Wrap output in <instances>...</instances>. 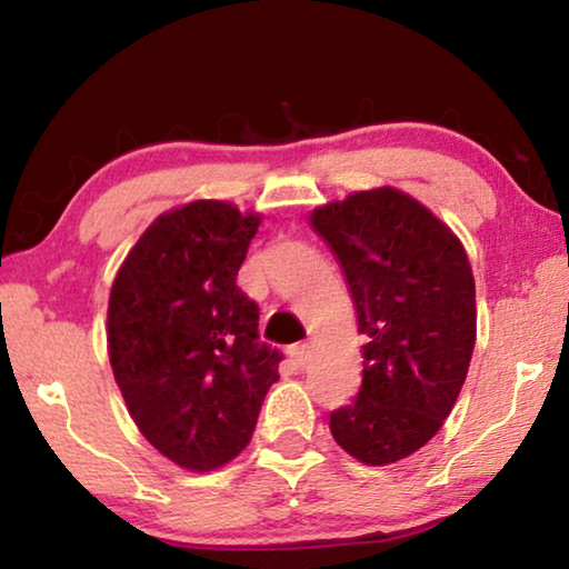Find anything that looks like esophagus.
I'll list each match as a JSON object with an SVG mask.
<instances>
[{"mask_svg": "<svg viewBox=\"0 0 569 569\" xmlns=\"http://www.w3.org/2000/svg\"><path fill=\"white\" fill-rule=\"evenodd\" d=\"M311 357V347L309 345H293L291 347V359L296 367H306V362H309Z\"/></svg>", "mask_w": 569, "mask_h": 569, "instance_id": "esophagus-1", "label": "esophagus"}]
</instances>
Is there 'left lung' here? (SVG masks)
<instances>
[{"label": "left lung", "mask_w": 569, "mask_h": 569, "mask_svg": "<svg viewBox=\"0 0 569 569\" xmlns=\"http://www.w3.org/2000/svg\"><path fill=\"white\" fill-rule=\"evenodd\" d=\"M309 222L339 260L367 337L362 387L329 430L357 461L398 463L461 395L476 345L471 263L456 232L395 187L321 204Z\"/></svg>", "instance_id": "left-lung-1"}]
</instances>
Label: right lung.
Here are the masks:
<instances>
[{"label": "right lung", "instance_id": "add662e5", "mask_svg": "<svg viewBox=\"0 0 569 569\" xmlns=\"http://www.w3.org/2000/svg\"><path fill=\"white\" fill-rule=\"evenodd\" d=\"M263 214L194 200L143 230L113 278L108 357L141 436L187 471L250 443L281 351L258 341L236 278Z\"/></svg>", "mask_w": 569, "mask_h": 569}]
</instances>
